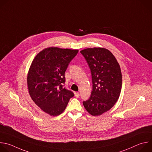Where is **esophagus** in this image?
<instances>
[{"mask_svg": "<svg viewBox=\"0 0 152 152\" xmlns=\"http://www.w3.org/2000/svg\"><path fill=\"white\" fill-rule=\"evenodd\" d=\"M74 95H75V96L76 98H78V97L80 96V94H79V92H74Z\"/></svg>", "mask_w": 152, "mask_h": 152, "instance_id": "1", "label": "esophagus"}]
</instances>
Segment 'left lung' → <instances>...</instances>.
Segmentation results:
<instances>
[{
    "instance_id": "left-lung-1",
    "label": "left lung",
    "mask_w": 152,
    "mask_h": 152,
    "mask_svg": "<svg viewBox=\"0 0 152 152\" xmlns=\"http://www.w3.org/2000/svg\"><path fill=\"white\" fill-rule=\"evenodd\" d=\"M80 53L90 68L93 88L90 98L83 104L87 112L98 116L110 110L117 101L122 85L120 65L113 53L101 48H88Z\"/></svg>"
}]
</instances>
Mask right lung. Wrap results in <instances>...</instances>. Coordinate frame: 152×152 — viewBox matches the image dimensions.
<instances>
[{"label":"right lung","instance_id":"obj_1","mask_svg":"<svg viewBox=\"0 0 152 152\" xmlns=\"http://www.w3.org/2000/svg\"><path fill=\"white\" fill-rule=\"evenodd\" d=\"M78 50L48 47L40 51L30 66L27 83L29 95L43 111L57 116L65 110L74 93L66 89L65 72Z\"/></svg>","mask_w":152,"mask_h":152}]
</instances>
